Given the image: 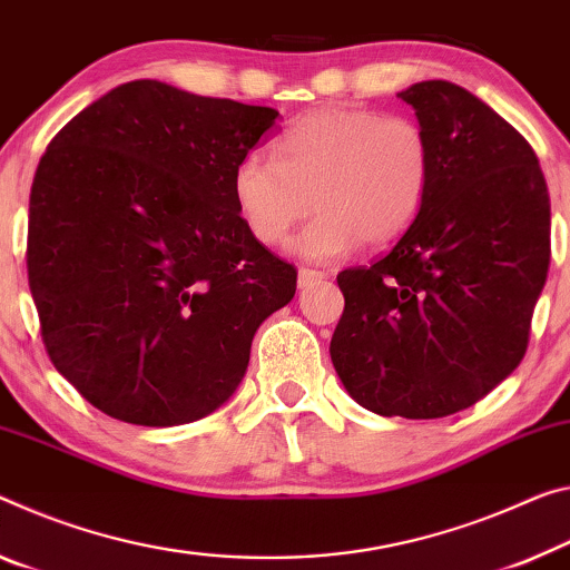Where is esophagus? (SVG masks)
<instances>
[{
	"mask_svg": "<svg viewBox=\"0 0 570 570\" xmlns=\"http://www.w3.org/2000/svg\"><path fill=\"white\" fill-rule=\"evenodd\" d=\"M324 276H327V274H324V271H317V268H299V288L312 286L314 282H322Z\"/></svg>",
	"mask_w": 570,
	"mask_h": 570,
	"instance_id": "esophagus-1",
	"label": "esophagus"
}]
</instances>
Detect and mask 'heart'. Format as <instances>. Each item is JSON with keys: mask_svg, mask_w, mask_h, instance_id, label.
Instances as JSON below:
<instances>
[{"mask_svg": "<svg viewBox=\"0 0 570 570\" xmlns=\"http://www.w3.org/2000/svg\"><path fill=\"white\" fill-rule=\"evenodd\" d=\"M274 161L243 157L233 200L261 246H278L306 213L314 220L288 250L306 261L383 248L419 218L433 183V144L421 121L363 106L302 114L274 139Z\"/></svg>", "mask_w": 570, "mask_h": 570, "instance_id": "1", "label": "heart"}]
</instances>
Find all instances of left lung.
<instances>
[{
  "label": "left lung",
  "mask_w": 570,
  "mask_h": 570,
  "mask_svg": "<svg viewBox=\"0 0 570 570\" xmlns=\"http://www.w3.org/2000/svg\"><path fill=\"white\" fill-rule=\"evenodd\" d=\"M433 144L419 218L370 266L345 268L330 355L363 409L444 419L525 357L550 266V197L525 137L449 80L399 94Z\"/></svg>",
  "instance_id": "1"
}]
</instances>
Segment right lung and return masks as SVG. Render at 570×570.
Listing matches in <instances>:
<instances>
[{
	"label": "right lung",
	"mask_w": 570,
	"mask_h": 570,
	"mask_svg": "<svg viewBox=\"0 0 570 570\" xmlns=\"http://www.w3.org/2000/svg\"><path fill=\"white\" fill-rule=\"evenodd\" d=\"M278 111L131 80L35 171L27 278L58 373L116 421L193 423L230 399L296 268L250 236L233 169Z\"/></svg>",
	"instance_id": "obj_1"
}]
</instances>
